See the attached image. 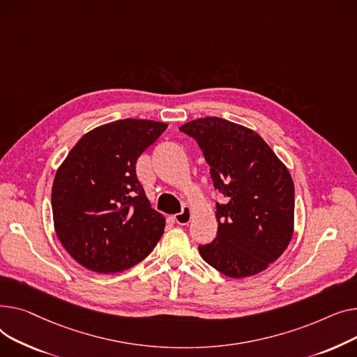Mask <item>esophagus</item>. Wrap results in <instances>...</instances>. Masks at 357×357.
<instances>
[{"mask_svg":"<svg viewBox=\"0 0 357 357\" xmlns=\"http://www.w3.org/2000/svg\"><path fill=\"white\" fill-rule=\"evenodd\" d=\"M190 219H192V208L188 206H184L180 213L174 215V220L178 225H187L188 222H190Z\"/></svg>","mask_w":357,"mask_h":357,"instance_id":"1","label":"esophagus"}]
</instances>
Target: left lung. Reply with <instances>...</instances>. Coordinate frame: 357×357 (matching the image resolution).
Segmentation results:
<instances>
[{
	"mask_svg": "<svg viewBox=\"0 0 357 357\" xmlns=\"http://www.w3.org/2000/svg\"><path fill=\"white\" fill-rule=\"evenodd\" d=\"M180 131L195 138L211 165L218 235L200 245L202 258L223 275H257L275 262L294 232V183L284 162L252 130L218 116L187 122Z\"/></svg>",
	"mask_w": 357,
	"mask_h": 357,
	"instance_id": "left-lung-1",
	"label": "left lung"
}]
</instances>
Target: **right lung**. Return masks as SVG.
Wrapping results in <instances>:
<instances>
[{
	"label": "right lung",
	"instance_id": "right-lung-1",
	"mask_svg": "<svg viewBox=\"0 0 357 357\" xmlns=\"http://www.w3.org/2000/svg\"><path fill=\"white\" fill-rule=\"evenodd\" d=\"M167 123L119 119L83 135L56 173L52 208L56 235L69 255L98 274L128 269L151 254L165 219L146 199L138 157Z\"/></svg>",
	"mask_w": 357,
	"mask_h": 357
}]
</instances>
